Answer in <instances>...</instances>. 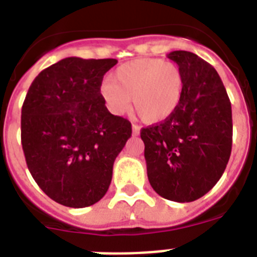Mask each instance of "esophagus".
Returning a JSON list of instances; mask_svg holds the SVG:
<instances>
[{"instance_id": "1", "label": "esophagus", "mask_w": 257, "mask_h": 257, "mask_svg": "<svg viewBox=\"0 0 257 257\" xmlns=\"http://www.w3.org/2000/svg\"><path fill=\"white\" fill-rule=\"evenodd\" d=\"M140 126L139 125H136V124H133L132 125V132H133V135L135 136H137V135H140Z\"/></svg>"}]
</instances>
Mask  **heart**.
I'll return each instance as SVG.
<instances>
[{
	"mask_svg": "<svg viewBox=\"0 0 257 257\" xmlns=\"http://www.w3.org/2000/svg\"><path fill=\"white\" fill-rule=\"evenodd\" d=\"M185 78L176 63L143 58L122 64L113 80L105 79L100 93L108 109L121 114L135 105L145 122H160L170 117L182 101Z\"/></svg>",
	"mask_w": 257,
	"mask_h": 257,
	"instance_id": "heart-1",
	"label": "heart"
}]
</instances>
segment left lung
<instances>
[{"label": "left lung", "instance_id": "1", "mask_svg": "<svg viewBox=\"0 0 257 257\" xmlns=\"http://www.w3.org/2000/svg\"><path fill=\"white\" fill-rule=\"evenodd\" d=\"M185 78L182 101L166 120L141 129L148 178L165 199L193 202L215 186L232 148V110L211 64L190 51H172Z\"/></svg>", "mask_w": 257, "mask_h": 257}]
</instances>
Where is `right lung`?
Here are the masks:
<instances>
[{
  "label": "right lung",
  "mask_w": 257,
  "mask_h": 257,
  "mask_svg": "<svg viewBox=\"0 0 257 257\" xmlns=\"http://www.w3.org/2000/svg\"><path fill=\"white\" fill-rule=\"evenodd\" d=\"M116 59L70 56L45 68L22 105L27 168L53 201L81 208L105 195L132 125L107 109L100 87Z\"/></svg>",
  "instance_id": "add662e5"
}]
</instances>
